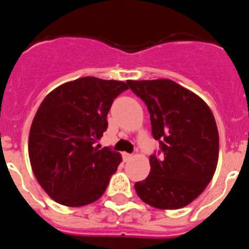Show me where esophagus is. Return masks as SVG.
Instances as JSON below:
<instances>
[{
  "label": "esophagus",
  "mask_w": 249,
  "mask_h": 249,
  "mask_svg": "<svg viewBox=\"0 0 249 249\" xmlns=\"http://www.w3.org/2000/svg\"><path fill=\"white\" fill-rule=\"evenodd\" d=\"M122 157H123V160L127 162V160H132V157H133V156H132L131 153H126V152H124V153H122Z\"/></svg>",
  "instance_id": "1"
}]
</instances>
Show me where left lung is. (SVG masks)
Instances as JSON below:
<instances>
[{"instance_id": "1", "label": "left lung", "mask_w": 249, "mask_h": 249, "mask_svg": "<svg viewBox=\"0 0 249 249\" xmlns=\"http://www.w3.org/2000/svg\"><path fill=\"white\" fill-rule=\"evenodd\" d=\"M147 106L160 151L151 171L136 182L138 197L160 210H178L204 191L214 175L219 138L212 111L202 98L171 80L127 81Z\"/></svg>"}]
</instances>
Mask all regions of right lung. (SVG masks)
<instances>
[{"mask_svg":"<svg viewBox=\"0 0 249 249\" xmlns=\"http://www.w3.org/2000/svg\"><path fill=\"white\" fill-rule=\"evenodd\" d=\"M126 89L121 81L82 77L53 89L37 109L28 156L38 183L57 203L86 206L105 193L122 157L94 143L108 127L113 100Z\"/></svg>","mask_w":249,"mask_h":249,"instance_id":"add662e5","label":"right lung"}]
</instances>
